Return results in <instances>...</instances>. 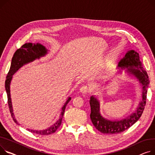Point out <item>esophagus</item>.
<instances>
[{
    "label": "esophagus",
    "instance_id": "esophagus-1",
    "mask_svg": "<svg viewBox=\"0 0 155 155\" xmlns=\"http://www.w3.org/2000/svg\"><path fill=\"white\" fill-rule=\"evenodd\" d=\"M89 90H90V89H89L88 87H87L86 85L82 86L80 88V91L81 93V94H86L87 93H88L89 91Z\"/></svg>",
    "mask_w": 155,
    "mask_h": 155
}]
</instances>
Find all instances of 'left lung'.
I'll use <instances>...</instances> for the list:
<instances>
[{
	"label": "left lung",
	"mask_w": 155,
	"mask_h": 155,
	"mask_svg": "<svg viewBox=\"0 0 155 155\" xmlns=\"http://www.w3.org/2000/svg\"><path fill=\"white\" fill-rule=\"evenodd\" d=\"M118 67L122 68V69L127 68L126 70L128 73L134 75L139 80L142 85L143 98L135 113L125 119L111 121L101 115L99 101L95 97L91 96L90 100V119L94 127L103 133L117 134L127 130L139 120L146 105L147 88L150 84V80L147 72L143 70L142 64L140 60L139 54L135 50L128 51L125 57L119 61Z\"/></svg>",
	"instance_id": "left-lung-1"
}]
</instances>
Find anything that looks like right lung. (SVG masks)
I'll return each instance as SVG.
<instances>
[{"label": "right lung", "mask_w": 155, "mask_h": 155, "mask_svg": "<svg viewBox=\"0 0 155 155\" xmlns=\"http://www.w3.org/2000/svg\"><path fill=\"white\" fill-rule=\"evenodd\" d=\"M47 50L42 45H41L40 44H33L32 43H26L24 45H23L20 48H18L14 54V56L12 59L11 65H10V70L8 72L7 77H6V80L5 81V90L7 95V100H8L7 101H8L10 112L11 113V116L14 121L18 125H20V124H18L17 123L14 115L13 109L12 106V101H11V98H10V81H11L12 78V75L24 65L28 64L29 62H31V61H34L36 58H39L41 57L44 56L45 55L47 54ZM70 100H71V98L68 97L66 102L65 103L64 105L63 106L62 108H61V110L62 111H61V115H60L61 116L59 120L55 123H54L52 126H51L48 128L44 130L37 131V130H29V129H28V130L30 131L32 133L38 134V135H48L55 133L61 125V121H62V118L65 112V107Z\"/></svg>", "instance_id": "1"}]
</instances>
